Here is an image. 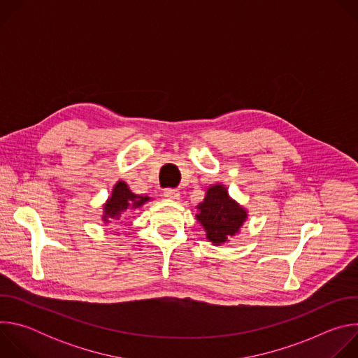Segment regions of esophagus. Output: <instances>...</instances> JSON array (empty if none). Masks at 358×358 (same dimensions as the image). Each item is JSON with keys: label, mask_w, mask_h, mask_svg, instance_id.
<instances>
[{"label": "esophagus", "mask_w": 358, "mask_h": 358, "mask_svg": "<svg viewBox=\"0 0 358 358\" xmlns=\"http://www.w3.org/2000/svg\"><path fill=\"white\" fill-rule=\"evenodd\" d=\"M164 196L169 199H178L180 198V191L176 188H166L164 189Z\"/></svg>", "instance_id": "1"}]
</instances>
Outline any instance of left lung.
Segmentation results:
<instances>
[{
    "instance_id": "1",
    "label": "left lung",
    "mask_w": 358,
    "mask_h": 358,
    "mask_svg": "<svg viewBox=\"0 0 358 358\" xmlns=\"http://www.w3.org/2000/svg\"><path fill=\"white\" fill-rule=\"evenodd\" d=\"M246 218V213L228 196L222 185H214L198 206L196 220L207 231V238L215 243H224L238 232Z\"/></svg>"
}]
</instances>
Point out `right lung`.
I'll return each instance as SVG.
<instances>
[{
    "instance_id": "obj_1",
    "label": "right lung",
    "mask_w": 358,
    "mask_h": 358,
    "mask_svg": "<svg viewBox=\"0 0 358 358\" xmlns=\"http://www.w3.org/2000/svg\"><path fill=\"white\" fill-rule=\"evenodd\" d=\"M150 198L147 195H136L133 194L127 184L123 182V181H119L115 188H113V192H112V196L109 198L108 203L105 206V220L108 217H119L120 213L126 211L127 208H137L140 206H143V203L145 201H148Z\"/></svg>"
}]
</instances>
